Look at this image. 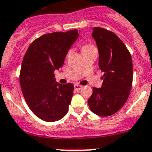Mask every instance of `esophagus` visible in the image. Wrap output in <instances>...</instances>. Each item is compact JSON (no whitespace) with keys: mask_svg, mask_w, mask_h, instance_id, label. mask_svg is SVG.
Returning a JSON list of instances; mask_svg holds the SVG:
<instances>
[{"mask_svg":"<svg viewBox=\"0 0 152 152\" xmlns=\"http://www.w3.org/2000/svg\"><path fill=\"white\" fill-rule=\"evenodd\" d=\"M74 87H75V90H80V89H82V86L78 85V84H75V86H74Z\"/></svg>","mask_w":152,"mask_h":152,"instance_id":"obj_1","label":"esophagus"}]
</instances>
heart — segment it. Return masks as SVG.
I'll return each mask as SVG.
<instances>
[{
	"instance_id": "heart-1",
	"label": "heart",
	"mask_w": 152,
	"mask_h": 152,
	"mask_svg": "<svg viewBox=\"0 0 152 152\" xmlns=\"http://www.w3.org/2000/svg\"><path fill=\"white\" fill-rule=\"evenodd\" d=\"M82 53H87V52H89V51L96 50V47L93 45L88 43V44H85V45L82 46ZM71 53H72V49L68 50V52H67V53H66V57L70 56Z\"/></svg>"
}]
</instances>
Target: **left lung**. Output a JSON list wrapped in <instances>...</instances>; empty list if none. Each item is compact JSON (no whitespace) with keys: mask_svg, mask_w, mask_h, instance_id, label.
Here are the masks:
<instances>
[{"mask_svg":"<svg viewBox=\"0 0 152 152\" xmlns=\"http://www.w3.org/2000/svg\"><path fill=\"white\" fill-rule=\"evenodd\" d=\"M92 36L99 51V67L104 74L102 87H93L88 104L92 112L107 117L118 111L128 99L133 83V62L130 53L115 33L95 27Z\"/></svg>","mask_w":152,"mask_h":152,"instance_id":"1","label":"left lung"}]
</instances>
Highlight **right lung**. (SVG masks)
I'll return each mask as SVG.
<instances>
[{
	"mask_svg": "<svg viewBox=\"0 0 152 152\" xmlns=\"http://www.w3.org/2000/svg\"><path fill=\"white\" fill-rule=\"evenodd\" d=\"M78 35L77 30L46 34L30 44L25 53L19 74L22 92L32 112L44 121H58L68 111L74 86L56 82L54 71L63 66Z\"/></svg>",
	"mask_w": 152,
	"mask_h": 152,
	"instance_id": "1",
	"label": "right lung"
}]
</instances>
